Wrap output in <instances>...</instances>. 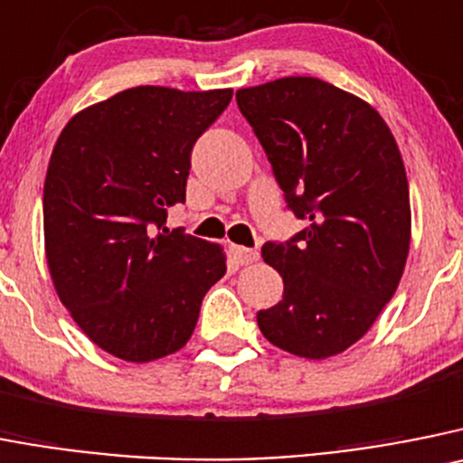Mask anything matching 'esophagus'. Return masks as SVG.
I'll return each mask as SVG.
<instances>
[{"label":"esophagus","instance_id":"34e87169","mask_svg":"<svg viewBox=\"0 0 463 463\" xmlns=\"http://www.w3.org/2000/svg\"><path fill=\"white\" fill-rule=\"evenodd\" d=\"M229 252H232V257H234V261L239 266H250L260 260V252H257V250L241 248V245H232V248H229Z\"/></svg>","mask_w":463,"mask_h":463}]
</instances>
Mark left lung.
<instances>
[{
  "label": "left lung",
  "mask_w": 463,
  "mask_h": 463,
  "mask_svg": "<svg viewBox=\"0 0 463 463\" xmlns=\"http://www.w3.org/2000/svg\"><path fill=\"white\" fill-rule=\"evenodd\" d=\"M236 103L305 222L261 248L284 294L257 324L300 358L342 354L392 298L409 257V181L395 137L370 103L317 78L239 89Z\"/></svg>",
  "instance_id": "8db88e82"
}]
</instances>
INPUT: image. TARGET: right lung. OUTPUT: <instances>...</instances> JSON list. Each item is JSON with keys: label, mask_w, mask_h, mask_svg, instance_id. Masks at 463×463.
Masks as SVG:
<instances>
[{"label": "right lung", "mask_w": 463, "mask_h": 463, "mask_svg": "<svg viewBox=\"0 0 463 463\" xmlns=\"http://www.w3.org/2000/svg\"><path fill=\"white\" fill-rule=\"evenodd\" d=\"M232 89L135 87L75 114L43 188L54 289L93 345L128 363L179 351L227 270L220 245L165 227L190 154Z\"/></svg>", "instance_id": "obj_1"}]
</instances>
